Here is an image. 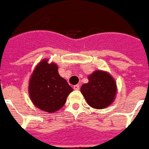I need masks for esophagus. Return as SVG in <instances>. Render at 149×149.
I'll return each mask as SVG.
<instances>
[{
	"label": "esophagus",
	"mask_w": 149,
	"mask_h": 149,
	"mask_svg": "<svg viewBox=\"0 0 149 149\" xmlns=\"http://www.w3.org/2000/svg\"><path fill=\"white\" fill-rule=\"evenodd\" d=\"M79 89H80V86H79V85L74 86V91H79Z\"/></svg>",
	"instance_id": "1"
}]
</instances>
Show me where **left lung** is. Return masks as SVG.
I'll return each mask as SVG.
<instances>
[{"label":"left lung","instance_id":"left-lung-1","mask_svg":"<svg viewBox=\"0 0 149 149\" xmlns=\"http://www.w3.org/2000/svg\"><path fill=\"white\" fill-rule=\"evenodd\" d=\"M88 80L81 86V93L89 106L97 109H106L114 102L117 83L109 72L95 70L88 76Z\"/></svg>","mask_w":149,"mask_h":149}]
</instances>
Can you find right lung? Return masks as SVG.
Instances as JSON below:
<instances>
[{"mask_svg":"<svg viewBox=\"0 0 149 149\" xmlns=\"http://www.w3.org/2000/svg\"><path fill=\"white\" fill-rule=\"evenodd\" d=\"M73 91L66 79L58 72V66L44 58L36 65L29 83V94L36 107L54 113L63 107L67 97Z\"/></svg>","mask_w":149,"mask_h":149,"instance_id":"obj_1","label":"right lung"}]
</instances>
